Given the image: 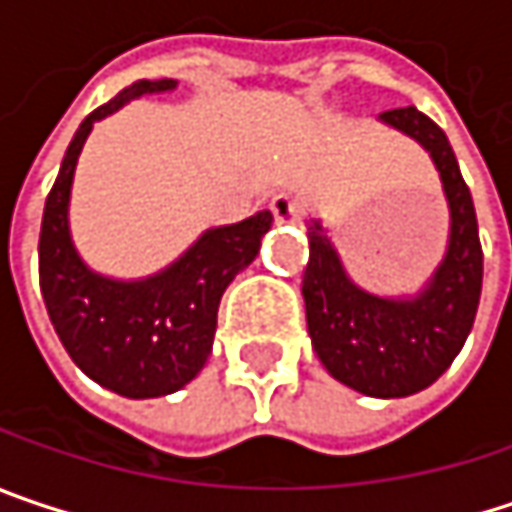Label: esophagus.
Masks as SVG:
<instances>
[{
  "mask_svg": "<svg viewBox=\"0 0 512 512\" xmlns=\"http://www.w3.org/2000/svg\"><path fill=\"white\" fill-rule=\"evenodd\" d=\"M271 212H274V218L279 224H294V221H300L303 206L294 201L288 192H279V195H274V201H271Z\"/></svg>",
  "mask_w": 512,
  "mask_h": 512,
  "instance_id": "34e87169",
  "label": "esophagus"
}]
</instances>
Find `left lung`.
<instances>
[{
  "label": "left lung",
  "mask_w": 512,
  "mask_h": 512,
  "mask_svg": "<svg viewBox=\"0 0 512 512\" xmlns=\"http://www.w3.org/2000/svg\"><path fill=\"white\" fill-rule=\"evenodd\" d=\"M428 151L449 203V244L417 294L384 297L347 274L320 218H309L303 300L311 347L332 379L376 399H402L434 384L463 349L481 300L484 253L469 186L446 133L417 107L379 116Z\"/></svg>",
  "instance_id": "8db88e82"
}]
</instances>
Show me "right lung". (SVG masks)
Instances as JSON below:
<instances>
[{
  "mask_svg": "<svg viewBox=\"0 0 512 512\" xmlns=\"http://www.w3.org/2000/svg\"><path fill=\"white\" fill-rule=\"evenodd\" d=\"M177 90L174 78L136 81L81 122L46 198L40 227V291L60 344L101 387L128 399H157L203 370L227 285L259 253L274 215L262 209L238 224L209 227L163 271L116 279L92 271L69 230L75 165L95 122L133 98Z\"/></svg>",
  "mask_w": 512,
  "mask_h": 512,
  "instance_id": "add662e5",
  "label": "right lung"
}]
</instances>
